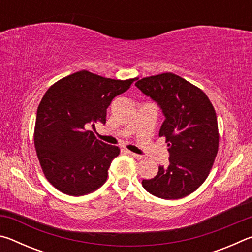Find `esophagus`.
<instances>
[{
	"mask_svg": "<svg viewBox=\"0 0 252 252\" xmlns=\"http://www.w3.org/2000/svg\"><path fill=\"white\" fill-rule=\"evenodd\" d=\"M126 153H127V155H129V156H131L132 158H135V159H138V160H140V159H142V158H143V156L136 155V153H133V152H131V151H127V150H126Z\"/></svg>",
	"mask_w": 252,
	"mask_h": 252,
	"instance_id": "obj_1",
	"label": "esophagus"
}]
</instances>
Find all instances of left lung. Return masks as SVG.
Returning <instances> with one entry per match:
<instances>
[{"label": "left lung", "instance_id": "left-lung-1", "mask_svg": "<svg viewBox=\"0 0 252 252\" xmlns=\"http://www.w3.org/2000/svg\"><path fill=\"white\" fill-rule=\"evenodd\" d=\"M157 102L164 116L159 135L168 143L169 164L142 180L149 193L165 200L185 198L206 180L218 153L216 111L202 90L171 72L148 76L135 83Z\"/></svg>", "mask_w": 252, "mask_h": 252}]
</instances>
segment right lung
Returning a JSON list of instances; mask_svg holds the SVG:
<instances>
[{
    "mask_svg": "<svg viewBox=\"0 0 252 252\" xmlns=\"http://www.w3.org/2000/svg\"><path fill=\"white\" fill-rule=\"evenodd\" d=\"M135 80L108 79L82 70L45 92L36 112L34 146L45 178L61 192L79 197L106 181L120 149L97 140L88 126L104 125L111 102Z\"/></svg>",
    "mask_w": 252,
    "mask_h": 252,
    "instance_id": "1",
    "label": "right lung"
}]
</instances>
